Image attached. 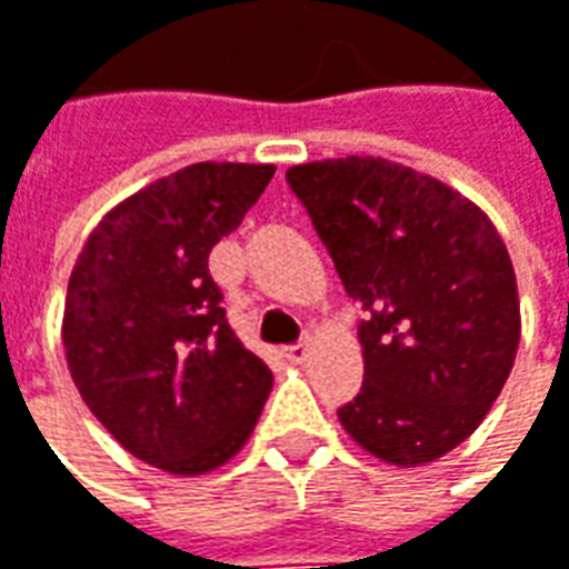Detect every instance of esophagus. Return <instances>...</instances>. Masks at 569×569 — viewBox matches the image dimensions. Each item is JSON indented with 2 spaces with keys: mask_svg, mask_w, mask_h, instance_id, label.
I'll return each instance as SVG.
<instances>
[{
  "mask_svg": "<svg viewBox=\"0 0 569 569\" xmlns=\"http://www.w3.org/2000/svg\"><path fill=\"white\" fill-rule=\"evenodd\" d=\"M310 351H313V341L303 339V341H297V345H291V348H284V358H288L291 363H303L307 358H310Z\"/></svg>",
  "mask_w": 569,
  "mask_h": 569,
  "instance_id": "esophagus-1",
  "label": "esophagus"
}]
</instances>
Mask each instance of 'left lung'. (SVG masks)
<instances>
[{
    "label": "left lung",
    "instance_id": "8db88e82",
    "mask_svg": "<svg viewBox=\"0 0 569 569\" xmlns=\"http://www.w3.org/2000/svg\"><path fill=\"white\" fill-rule=\"evenodd\" d=\"M288 183L367 313L363 386L341 427L389 466L447 456L485 421L519 348L516 272L491 218L386 158L297 164Z\"/></svg>",
    "mask_w": 569,
    "mask_h": 569
}]
</instances>
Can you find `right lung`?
I'll return each mask as SVG.
<instances>
[{"mask_svg": "<svg viewBox=\"0 0 569 569\" xmlns=\"http://www.w3.org/2000/svg\"><path fill=\"white\" fill-rule=\"evenodd\" d=\"M272 177V164H189L107 211L78 252L69 373L100 425L154 469L224 466L269 399L272 370L228 326L208 252Z\"/></svg>", "mask_w": 569, "mask_h": 569, "instance_id": "1", "label": "right lung"}]
</instances>
